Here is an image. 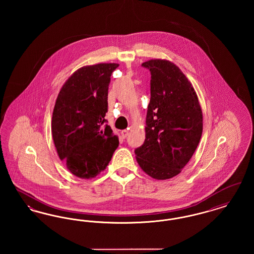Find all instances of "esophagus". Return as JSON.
I'll return each mask as SVG.
<instances>
[{"label":"esophagus","instance_id":"34e87169","mask_svg":"<svg viewBox=\"0 0 254 254\" xmlns=\"http://www.w3.org/2000/svg\"><path fill=\"white\" fill-rule=\"evenodd\" d=\"M127 134H128V131H127V129H124V130H122L121 131L122 137H123L124 139H125V138H127Z\"/></svg>","mask_w":254,"mask_h":254}]
</instances>
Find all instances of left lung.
I'll return each instance as SVG.
<instances>
[{
  "mask_svg": "<svg viewBox=\"0 0 254 254\" xmlns=\"http://www.w3.org/2000/svg\"><path fill=\"white\" fill-rule=\"evenodd\" d=\"M149 69L150 101L144 144L136 160L147 175L167 180L182 171L192 157L203 132V113L193 86L172 62L152 59Z\"/></svg>",
  "mask_w": 254,
  "mask_h": 254,
  "instance_id": "8db88e82",
  "label": "left lung"
}]
</instances>
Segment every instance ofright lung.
I'll return each mask as SVG.
<instances>
[{
  "instance_id": "1",
  "label": "right lung",
  "mask_w": 254,
  "mask_h": 254,
  "mask_svg": "<svg viewBox=\"0 0 254 254\" xmlns=\"http://www.w3.org/2000/svg\"><path fill=\"white\" fill-rule=\"evenodd\" d=\"M115 63L85 65L65 81L57 97L51 132L57 153L73 175L90 179L109 165L119 145L106 123L110 76Z\"/></svg>"
}]
</instances>
